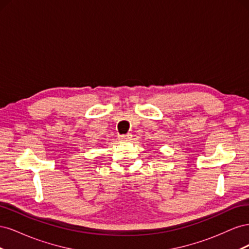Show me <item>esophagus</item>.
<instances>
[{"mask_svg": "<svg viewBox=\"0 0 249 249\" xmlns=\"http://www.w3.org/2000/svg\"><path fill=\"white\" fill-rule=\"evenodd\" d=\"M118 139L120 141H131L132 140V135L131 134H126V135H119Z\"/></svg>", "mask_w": 249, "mask_h": 249, "instance_id": "34e87169", "label": "esophagus"}]
</instances>
